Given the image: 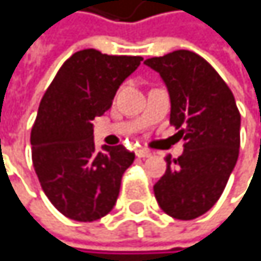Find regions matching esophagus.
Masks as SVG:
<instances>
[{
  "label": "esophagus",
  "instance_id": "34e87169",
  "mask_svg": "<svg viewBox=\"0 0 261 261\" xmlns=\"http://www.w3.org/2000/svg\"><path fill=\"white\" fill-rule=\"evenodd\" d=\"M135 153H136L138 158H148L150 155H152V153L148 152V150H144V148H138Z\"/></svg>",
  "mask_w": 261,
  "mask_h": 261
}]
</instances>
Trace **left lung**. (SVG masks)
I'll return each instance as SVG.
<instances>
[{"label":"left lung","instance_id":"1","mask_svg":"<svg viewBox=\"0 0 261 261\" xmlns=\"http://www.w3.org/2000/svg\"><path fill=\"white\" fill-rule=\"evenodd\" d=\"M144 64L163 78L170 125L185 141L178 158L166 156L167 169L153 186L156 202L175 219H196L218 202L238 160L241 116L235 97L216 70L188 49Z\"/></svg>","mask_w":261,"mask_h":261}]
</instances>
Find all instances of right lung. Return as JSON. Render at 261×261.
I'll use <instances>...</instances> for the list:
<instances>
[{"label":"right lung","mask_w":261,"mask_h":261,"mask_svg":"<svg viewBox=\"0 0 261 261\" xmlns=\"http://www.w3.org/2000/svg\"><path fill=\"white\" fill-rule=\"evenodd\" d=\"M141 61L81 49L62 64L40 101L31 132L34 170L49 202L70 219L92 222L116 205L135 153L123 145L97 150L92 120L111 108Z\"/></svg>","instance_id":"1"}]
</instances>
